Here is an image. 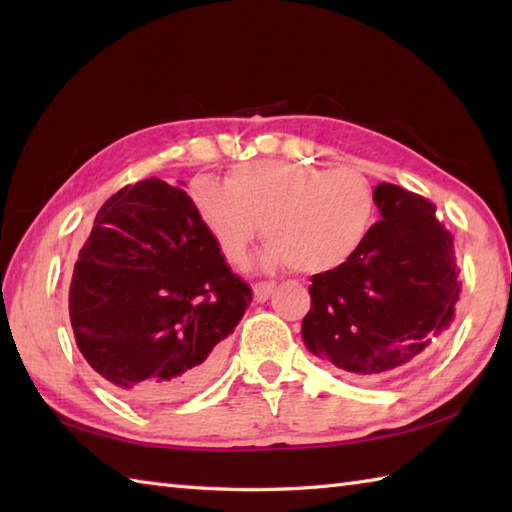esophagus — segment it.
<instances>
[{
    "label": "esophagus",
    "mask_w": 512,
    "mask_h": 512,
    "mask_svg": "<svg viewBox=\"0 0 512 512\" xmlns=\"http://www.w3.org/2000/svg\"><path fill=\"white\" fill-rule=\"evenodd\" d=\"M273 284H270V281H259V284H255L253 286V295H255V301H266L270 295H273Z\"/></svg>",
    "instance_id": "esophagus-1"
}]
</instances>
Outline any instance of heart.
<instances>
[{"mask_svg": "<svg viewBox=\"0 0 512 512\" xmlns=\"http://www.w3.org/2000/svg\"><path fill=\"white\" fill-rule=\"evenodd\" d=\"M191 202L228 264L242 266L264 226L275 248L268 262L323 275L361 250L374 222V193L356 169L325 171L303 162L257 160L235 167L222 184L200 178Z\"/></svg>", "mask_w": 512, "mask_h": 512, "instance_id": "obj_1", "label": "heart"}]
</instances>
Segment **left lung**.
Instances as JSON below:
<instances>
[{
	"instance_id": "obj_1",
	"label": "left lung",
	"mask_w": 512,
	"mask_h": 512,
	"mask_svg": "<svg viewBox=\"0 0 512 512\" xmlns=\"http://www.w3.org/2000/svg\"><path fill=\"white\" fill-rule=\"evenodd\" d=\"M374 202L380 220L361 250L332 273L312 275L301 323L312 354L365 380L422 361L451 328L462 286L436 204L389 182L374 189Z\"/></svg>"
}]
</instances>
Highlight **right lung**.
<instances>
[{
  "label": "right lung",
  "instance_id": "1",
  "mask_svg": "<svg viewBox=\"0 0 512 512\" xmlns=\"http://www.w3.org/2000/svg\"><path fill=\"white\" fill-rule=\"evenodd\" d=\"M250 301L187 191L147 178L96 213L74 264L70 321L85 361L118 394L171 402L217 374Z\"/></svg>",
  "mask_w": 512,
  "mask_h": 512
}]
</instances>
